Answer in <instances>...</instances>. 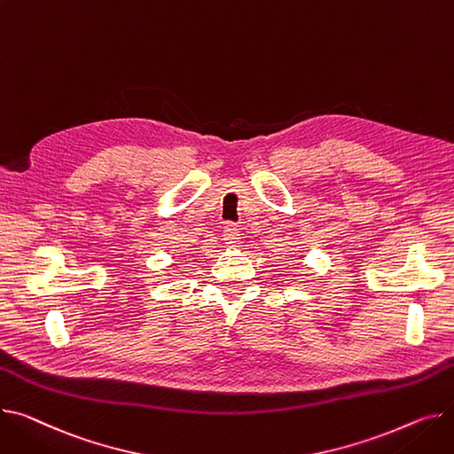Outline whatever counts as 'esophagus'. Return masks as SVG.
I'll return each instance as SVG.
<instances>
[{
  "mask_svg": "<svg viewBox=\"0 0 454 454\" xmlns=\"http://www.w3.org/2000/svg\"><path fill=\"white\" fill-rule=\"evenodd\" d=\"M240 243V231L235 224H228L224 230V245L228 248H237Z\"/></svg>",
  "mask_w": 454,
  "mask_h": 454,
  "instance_id": "34e87169",
  "label": "esophagus"
}]
</instances>
